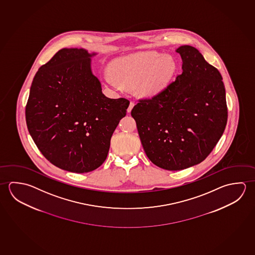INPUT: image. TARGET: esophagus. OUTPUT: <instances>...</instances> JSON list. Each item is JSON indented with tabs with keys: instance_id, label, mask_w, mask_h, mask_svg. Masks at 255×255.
I'll return each instance as SVG.
<instances>
[{
	"instance_id": "34e87169",
	"label": "esophagus",
	"mask_w": 255,
	"mask_h": 255,
	"mask_svg": "<svg viewBox=\"0 0 255 255\" xmlns=\"http://www.w3.org/2000/svg\"><path fill=\"white\" fill-rule=\"evenodd\" d=\"M134 102H133V101H131L130 102L129 106H128V113H130L131 112V110L133 109V107L134 106Z\"/></svg>"
}]
</instances>
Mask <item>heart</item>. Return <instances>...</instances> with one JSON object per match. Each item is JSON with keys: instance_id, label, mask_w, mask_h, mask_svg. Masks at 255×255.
Wrapping results in <instances>:
<instances>
[{"instance_id": "b5f03b06", "label": "heart", "mask_w": 255, "mask_h": 255, "mask_svg": "<svg viewBox=\"0 0 255 255\" xmlns=\"http://www.w3.org/2000/svg\"><path fill=\"white\" fill-rule=\"evenodd\" d=\"M171 57L157 52H140L114 61L113 70L104 76L113 87L136 86L139 95L152 96L163 90L176 72Z\"/></svg>"}]
</instances>
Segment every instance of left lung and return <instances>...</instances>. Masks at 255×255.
<instances>
[{
  "label": "left lung",
  "instance_id": "left-lung-1",
  "mask_svg": "<svg viewBox=\"0 0 255 255\" xmlns=\"http://www.w3.org/2000/svg\"><path fill=\"white\" fill-rule=\"evenodd\" d=\"M181 75L131 111L147 157L167 170H181L207 158L228 121L220 71L190 45L177 50Z\"/></svg>",
  "mask_w": 255,
  "mask_h": 255
}]
</instances>
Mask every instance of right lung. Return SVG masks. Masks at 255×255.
Listing matches in <instances>:
<instances>
[{
	"instance_id": "right-lung-1",
	"label": "right lung",
	"mask_w": 255,
	"mask_h": 255,
	"mask_svg": "<svg viewBox=\"0 0 255 255\" xmlns=\"http://www.w3.org/2000/svg\"><path fill=\"white\" fill-rule=\"evenodd\" d=\"M91 56L77 48L57 52L35 74L26 105L27 129L39 151L70 172H90L104 163L129 105L103 94Z\"/></svg>"
}]
</instances>
